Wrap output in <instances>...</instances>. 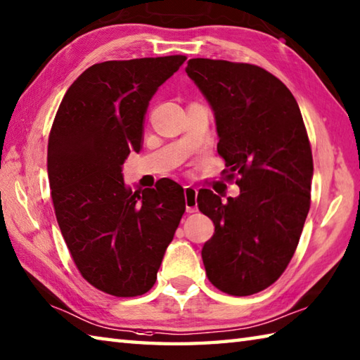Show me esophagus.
I'll list each match as a JSON object with an SVG mask.
<instances>
[{"label": "esophagus", "mask_w": 360, "mask_h": 360, "mask_svg": "<svg viewBox=\"0 0 360 360\" xmlns=\"http://www.w3.org/2000/svg\"><path fill=\"white\" fill-rule=\"evenodd\" d=\"M197 195L198 191L197 188H193L191 186H186L184 187V198H186V211L188 214L192 212H197Z\"/></svg>", "instance_id": "esophagus-1"}]
</instances>
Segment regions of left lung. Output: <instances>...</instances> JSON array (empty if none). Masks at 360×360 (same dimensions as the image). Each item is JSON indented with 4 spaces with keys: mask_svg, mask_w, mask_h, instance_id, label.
I'll use <instances>...</instances> for the list:
<instances>
[{
    "mask_svg": "<svg viewBox=\"0 0 360 360\" xmlns=\"http://www.w3.org/2000/svg\"><path fill=\"white\" fill-rule=\"evenodd\" d=\"M187 75L211 105L226 179L238 176L239 197L201 188L200 211L214 221L202 245L206 276L231 296H250L282 276L310 209L313 159L296 99L253 64L188 60Z\"/></svg>",
    "mask_w": 360,
    "mask_h": 360,
    "instance_id": "obj_1",
    "label": "left lung"
}]
</instances>
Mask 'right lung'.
<instances>
[{"label": "right lung", "instance_id": "1", "mask_svg": "<svg viewBox=\"0 0 360 360\" xmlns=\"http://www.w3.org/2000/svg\"><path fill=\"white\" fill-rule=\"evenodd\" d=\"M186 56L105 61L70 84L49 136L55 214L72 259L94 288L117 297L153 288L186 211L184 188L162 178L132 192L122 163L140 153L155 91Z\"/></svg>", "mask_w": 360, "mask_h": 360}]
</instances>
